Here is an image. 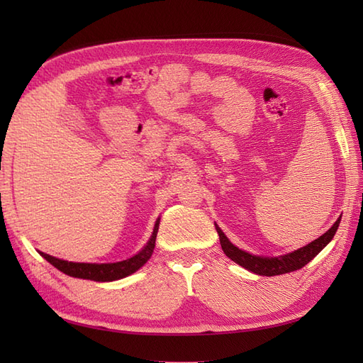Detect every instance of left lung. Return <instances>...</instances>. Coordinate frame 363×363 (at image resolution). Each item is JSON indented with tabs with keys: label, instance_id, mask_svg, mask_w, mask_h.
Returning a JSON list of instances; mask_svg holds the SVG:
<instances>
[{
	"label": "left lung",
	"instance_id": "8db88e82",
	"mask_svg": "<svg viewBox=\"0 0 363 363\" xmlns=\"http://www.w3.org/2000/svg\"><path fill=\"white\" fill-rule=\"evenodd\" d=\"M339 223H340V216L337 218V221L330 227V230H327L323 236L315 239L313 242L307 244L292 252H288V255L279 256V257H262V256L250 255V252H247L244 250H239L238 247H235L232 242H230L228 238L224 235L221 228H219L216 224H215V227H216V232L219 235L221 248L227 257L236 262L238 265H240L242 268L255 272V274H259V276L272 277V276H280V274H286V272L301 269L304 265H307V263H309L318 255V252H320L333 239L336 230L339 227Z\"/></svg>",
	"mask_w": 363,
	"mask_h": 363
}]
</instances>
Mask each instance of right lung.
Instances as JSON below:
<instances>
[{"label": "right lung", "mask_w": 363, "mask_h": 363, "mask_svg": "<svg viewBox=\"0 0 363 363\" xmlns=\"http://www.w3.org/2000/svg\"><path fill=\"white\" fill-rule=\"evenodd\" d=\"M159 223H160V218H157L155 230H152V235L147 242V245L142 248L138 255H135L133 257H130L127 260H121L115 263H80V262H68V260L52 257L42 251L39 252L43 259H47L52 267H56L59 271L67 274V276H71L75 279L94 280V281H113V280L124 279L130 276V274L136 272L140 267H144L148 262V259L152 255V250L156 247Z\"/></svg>", "instance_id": "add662e5"}]
</instances>
